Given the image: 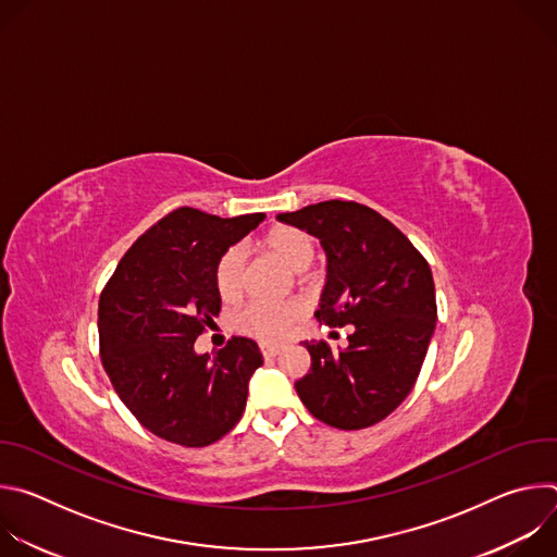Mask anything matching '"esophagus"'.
I'll list each match as a JSON object with an SVG mask.
<instances>
[{
	"label": "esophagus",
	"mask_w": 557,
	"mask_h": 557,
	"mask_svg": "<svg viewBox=\"0 0 557 557\" xmlns=\"http://www.w3.org/2000/svg\"><path fill=\"white\" fill-rule=\"evenodd\" d=\"M280 350H282V346H277V344H262V346H260V352H262V357H264V359H273V357H277V355H280Z\"/></svg>",
	"instance_id": "34e87169"
}]
</instances>
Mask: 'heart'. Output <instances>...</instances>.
<instances>
[{"mask_svg":"<svg viewBox=\"0 0 557 557\" xmlns=\"http://www.w3.org/2000/svg\"><path fill=\"white\" fill-rule=\"evenodd\" d=\"M260 247L280 258L293 271H304L314 258L312 237L290 224H277L260 240ZM213 286L222 301H237L247 286V260L240 247L226 249L213 267ZM304 317V304L297 299L286 301H253L237 312L235 329L262 344L282 342L290 329Z\"/></svg>","mask_w":557,"mask_h":557,"instance_id":"obj_1","label":"heart"}]
</instances>
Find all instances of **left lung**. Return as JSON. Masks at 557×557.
I'll return each mask as SVG.
<instances>
[{"label": "left lung", "instance_id": "obj_1", "mask_svg": "<svg viewBox=\"0 0 557 557\" xmlns=\"http://www.w3.org/2000/svg\"><path fill=\"white\" fill-rule=\"evenodd\" d=\"M280 222L320 237L329 282L320 324L355 326L346 350L304 342L310 370L295 381L306 410L337 430H363L399 408L412 392L436 326L428 260L387 218L355 200H326Z\"/></svg>", "mask_w": 557, "mask_h": 557}]
</instances>
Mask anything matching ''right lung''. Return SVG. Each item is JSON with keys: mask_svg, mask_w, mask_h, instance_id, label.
Here are the masks:
<instances>
[{"mask_svg": "<svg viewBox=\"0 0 557 557\" xmlns=\"http://www.w3.org/2000/svg\"><path fill=\"white\" fill-rule=\"evenodd\" d=\"M264 213L218 218L178 207L121 258L99 299V346L119 399L158 438L205 447L240 421L262 366L253 339L231 337L213 357L196 339L213 326L215 260Z\"/></svg>", "mask_w": 557, "mask_h": 557, "instance_id": "1", "label": "right lung"}]
</instances>
